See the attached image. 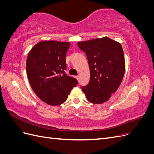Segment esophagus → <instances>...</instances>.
Listing matches in <instances>:
<instances>
[{
  "instance_id": "1",
  "label": "esophagus",
  "mask_w": 154,
  "mask_h": 154,
  "mask_svg": "<svg viewBox=\"0 0 154 154\" xmlns=\"http://www.w3.org/2000/svg\"><path fill=\"white\" fill-rule=\"evenodd\" d=\"M75 78H76L77 79V80H78V79H79V76H75Z\"/></svg>"
}]
</instances>
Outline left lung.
Wrapping results in <instances>:
<instances>
[{
  "label": "left lung",
  "mask_w": 154,
  "mask_h": 154,
  "mask_svg": "<svg viewBox=\"0 0 154 154\" xmlns=\"http://www.w3.org/2000/svg\"><path fill=\"white\" fill-rule=\"evenodd\" d=\"M78 45L86 54L90 68L89 83L82 90L91 103H105L118 90L124 76L122 46L107 36L79 42Z\"/></svg>",
  "instance_id": "obj_1"
}]
</instances>
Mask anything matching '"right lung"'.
Returning a JSON list of instances; mask_svg holds the SVG:
<instances>
[{"label": "right lung", "instance_id": "add662e5", "mask_svg": "<svg viewBox=\"0 0 154 154\" xmlns=\"http://www.w3.org/2000/svg\"><path fill=\"white\" fill-rule=\"evenodd\" d=\"M70 42L42 41L33 46L27 56L26 71L30 85L45 103L56 106L67 99L76 86V78L65 73L66 56Z\"/></svg>", "mask_w": 154, "mask_h": 154}]
</instances>
